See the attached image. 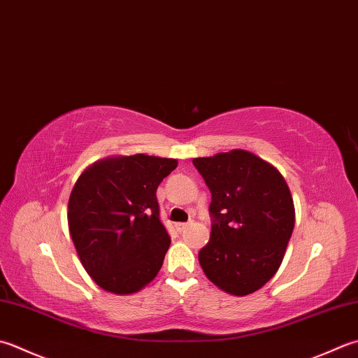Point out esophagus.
<instances>
[{
	"instance_id": "1",
	"label": "esophagus",
	"mask_w": 358,
	"mask_h": 358,
	"mask_svg": "<svg viewBox=\"0 0 358 358\" xmlns=\"http://www.w3.org/2000/svg\"><path fill=\"white\" fill-rule=\"evenodd\" d=\"M187 227H189V223H177V225H175V228H177V231H180V233L181 231H185Z\"/></svg>"
}]
</instances>
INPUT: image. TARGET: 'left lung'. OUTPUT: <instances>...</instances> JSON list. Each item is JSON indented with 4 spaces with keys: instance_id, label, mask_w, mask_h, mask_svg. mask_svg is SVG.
<instances>
[{
    "instance_id": "8db88e82",
    "label": "left lung",
    "mask_w": 358,
    "mask_h": 358,
    "mask_svg": "<svg viewBox=\"0 0 358 358\" xmlns=\"http://www.w3.org/2000/svg\"><path fill=\"white\" fill-rule=\"evenodd\" d=\"M211 191V239L199 262L211 282L236 296L267 284L295 227L290 189L276 167L245 150L194 158Z\"/></svg>"
}]
</instances>
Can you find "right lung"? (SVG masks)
Segmentation results:
<instances>
[{
	"instance_id": "obj_1",
	"label": "right lung",
	"mask_w": 358,
	"mask_h": 358,
	"mask_svg": "<svg viewBox=\"0 0 358 358\" xmlns=\"http://www.w3.org/2000/svg\"><path fill=\"white\" fill-rule=\"evenodd\" d=\"M177 159L131 155L102 159L76 181L69 234L83 268L103 290L129 295L163 265L171 237L159 220L157 189Z\"/></svg>"
}]
</instances>
